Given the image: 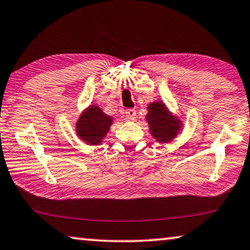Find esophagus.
Instances as JSON below:
<instances>
[{
  "label": "esophagus",
  "mask_w": 250,
  "mask_h": 250,
  "mask_svg": "<svg viewBox=\"0 0 250 250\" xmlns=\"http://www.w3.org/2000/svg\"><path fill=\"white\" fill-rule=\"evenodd\" d=\"M125 118L126 120L133 121L136 119V111L133 110V108H128V110L125 111Z\"/></svg>",
  "instance_id": "1"
}]
</instances>
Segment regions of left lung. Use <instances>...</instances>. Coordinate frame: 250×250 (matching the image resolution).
Segmentation results:
<instances>
[{
    "label": "left lung",
    "instance_id": "1",
    "mask_svg": "<svg viewBox=\"0 0 250 250\" xmlns=\"http://www.w3.org/2000/svg\"><path fill=\"white\" fill-rule=\"evenodd\" d=\"M146 115L149 131L156 142L167 144L173 140L181 131L182 124L177 117L172 115L163 102L157 101L148 104Z\"/></svg>",
    "mask_w": 250,
    "mask_h": 250
}]
</instances>
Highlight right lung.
<instances>
[{
	"instance_id": "right-lung-1",
	"label": "right lung",
	"mask_w": 250,
	"mask_h": 250,
	"mask_svg": "<svg viewBox=\"0 0 250 250\" xmlns=\"http://www.w3.org/2000/svg\"><path fill=\"white\" fill-rule=\"evenodd\" d=\"M112 122V117L105 114L100 106L90 105L76 122L77 136L88 145H100L107 135Z\"/></svg>"
}]
</instances>
